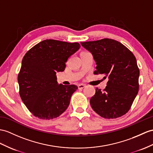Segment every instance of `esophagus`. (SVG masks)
Returning <instances> with one entry per match:
<instances>
[{
  "label": "esophagus",
  "instance_id": "obj_1",
  "mask_svg": "<svg viewBox=\"0 0 153 153\" xmlns=\"http://www.w3.org/2000/svg\"><path fill=\"white\" fill-rule=\"evenodd\" d=\"M85 87V85H84V84H79V85H78V88H79V89H82Z\"/></svg>",
  "mask_w": 153,
  "mask_h": 153
}]
</instances>
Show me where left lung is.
I'll use <instances>...</instances> for the list:
<instances>
[{
	"instance_id": "1",
	"label": "left lung",
	"mask_w": 153,
	"mask_h": 153,
	"mask_svg": "<svg viewBox=\"0 0 153 153\" xmlns=\"http://www.w3.org/2000/svg\"><path fill=\"white\" fill-rule=\"evenodd\" d=\"M92 54L96 62L94 74L108 76L103 91L97 88L90 99L95 112L106 119L125 115L131 107L138 93L140 70L134 55L120 42L111 39L81 42Z\"/></svg>"
}]
</instances>
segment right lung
<instances>
[{
    "label": "right lung",
    "instance_id": "add662e5",
    "mask_svg": "<svg viewBox=\"0 0 153 153\" xmlns=\"http://www.w3.org/2000/svg\"><path fill=\"white\" fill-rule=\"evenodd\" d=\"M79 43L46 39L30 48L23 58L18 74L19 95L28 110L42 120H53L68 108L75 85L58 84L57 72L64 71Z\"/></svg>",
    "mask_w": 153,
    "mask_h": 153
}]
</instances>
